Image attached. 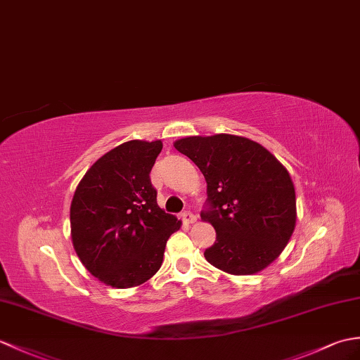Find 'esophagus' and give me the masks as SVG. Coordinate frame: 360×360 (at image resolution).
<instances>
[{"label": "esophagus", "mask_w": 360, "mask_h": 360, "mask_svg": "<svg viewBox=\"0 0 360 360\" xmlns=\"http://www.w3.org/2000/svg\"><path fill=\"white\" fill-rule=\"evenodd\" d=\"M182 219L187 224H193L196 221V216L191 212H186V213H182Z\"/></svg>", "instance_id": "esophagus-1"}]
</instances>
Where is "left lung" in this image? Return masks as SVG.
Segmentation results:
<instances>
[{"label": "left lung", "instance_id": "left-lung-1", "mask_svg": "<svg viewBox=\"0 0 360 360\" xmlns=\"http://www.w3.org/2000/svg\"><path fill=\"white\" fill-rule=\"evenodd\" d=\"M207 182L200 218L216 230L204 256L230 274L264 270L285 248L296 225V193L285 167L257 142L235 136H188L174 142Z\"/></svg>", "mask_w": 360, "mask_h": 360}]
</instances>
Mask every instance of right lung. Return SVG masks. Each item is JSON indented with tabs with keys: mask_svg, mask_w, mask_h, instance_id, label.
Wrapping results in <instances>:
<instances>
[{
	"mask_svg": "<svg viewBox=\"0 0 360 360\" xmlns=\"http://www.w3.org/2000/svg\"><path fill=\"white\" fill-rule=\"evenodd\" d=\"M161 141H129L90 167L70 205L75 252L105 285L136 287L161 269L181 221L156 202L150 172Z\"/></svg>",
	"mask_w": 360,
	"mask_h": 360,
	"instance_id": "1",
	"label": "right lung"
}]
</instances>
